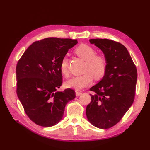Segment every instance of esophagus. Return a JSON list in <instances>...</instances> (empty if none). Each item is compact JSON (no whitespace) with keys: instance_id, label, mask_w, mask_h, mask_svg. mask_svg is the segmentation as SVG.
<instances>
[{"instance_id":"1","label":"esophagus","mask_w":150,"mask_h":150,"mask_svg":"<svg viewBox=\"0 0 150 150\" xmlns=\"http://www.w3.org/2000/svg\"><path fill=\"white\" fill-rule=\"evenodd\" d=\"M75 93H76V95H77V96H79V95L82 93V91L77 90H75Z\"/></svg>"}]
</instances>
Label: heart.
I'll list each match as a JSON object with an SVG mask.
<instances>
[{
  "mask_svg": "<svg viewBox=\"0 0 150 150\" xmlns=\"http://www.w3.org/2000/svg\"><path fill=\"white\" fill-rule=\"evenodd\" d=\"M74 53L81 59L86 61L84 69V74L73 77L66 82L68 88L76 90L86 87L90 85L94 77L96 79H100L105 75L107 71L108 60L106 56L103 53H96L93 47L86 44L79 45L74 50ZM69 64L67 57H64L60 60L59 69L60 73L68 77L69 75Z\"/></svg>",
  "mask_w": 150,
  "mask_h": 150,
  "instance_id": "heart-1",
  "label": "heart"
}]
</instances>
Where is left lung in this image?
<instances>
[{
	"label": "left lung",
	"instance_id": "obj_1",
	"mask_svg": "<svg viewBox=\"0 0 150 150\" xmlns=\"http://www.w3.org/2000/svg\"><path fill=\"white\" fill-rule=\"evenodd\" d=\"M89 41L103 51L108 65L103 79L90 89L94 94L86 113L94 126L108 129L122 119L134 101L137 70L122 44L107 39Z\"/></svg>",
	"mask_w": 150,
	"mask_h": 150
}]
</instances>
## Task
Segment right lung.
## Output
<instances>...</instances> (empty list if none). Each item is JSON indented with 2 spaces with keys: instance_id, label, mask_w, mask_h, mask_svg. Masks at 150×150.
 <instances>
[{
  "instance_id": "obj_1",
  "label": "right lung",
  "mask_w": 150,
  "mask_h": 150,
  "mask_svg": "<svg viewBox=\"0 0 150 150\" xmlns=\"http://www.w3.org/2000/svg\"><path fill=\"white\" fill-rule=\"evenodd\" d=\"M77 40L48 37L34 42L17 62V94L28 117L38 125L51 127L62 119L65 106L75 98L62 84L59 64Z\"/></svg>"
}]
</instances>
